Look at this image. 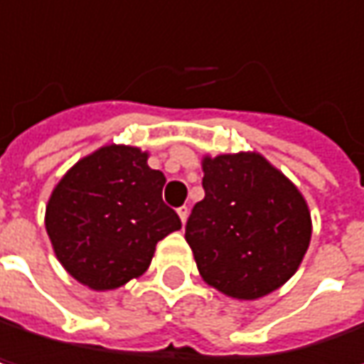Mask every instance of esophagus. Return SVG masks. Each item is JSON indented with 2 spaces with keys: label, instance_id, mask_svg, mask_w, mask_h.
<instances>
[{
  "label": "esophagus",
  "instance_id": "obj_1",
  "mask_svg": "<svg viewBox=\"0 0 364 364\" xmlns=\"http://www.w3.org/2000/svg\"><path fill=\"white\" fill-rule=\"evenodd\" d=\"M177 213H179L181 221L185 223V221H187V215H189V208H187V206H179V208H177Z\"/></svg>",
  "mask_w": 364,
  "mask_h": 364
}]
</instances>
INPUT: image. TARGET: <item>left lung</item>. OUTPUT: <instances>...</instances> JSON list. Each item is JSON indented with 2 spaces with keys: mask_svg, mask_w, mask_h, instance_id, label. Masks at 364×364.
<instances>
[{
  "mask_svg": "<svg viewBox=\"0 0 364 364\" xmlns=\"http://www.w3.org/2000/svg\"><path fill=\"white\" fill-rule=\"evenodd\" d=\"M202 171L204 200L185 225L202 280L245 301L280 289L310 247L306 198L255 151L204 156Z\"/></svg>",
  "mask_w": 364,
  "mask_h": 364,
  "instance_id": "obj_1",
  "label": "left lung"
}]
</instances>
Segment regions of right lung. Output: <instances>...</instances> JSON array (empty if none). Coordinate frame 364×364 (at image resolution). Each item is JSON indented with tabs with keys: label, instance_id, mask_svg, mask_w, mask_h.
Masks as SVG:
<instances>
[{
	"label": "right lung",
	"instance_id": "1",
	"mask_svg": "<svg viewBox=\"0 0 364 364\" xmlns=\"http://www.w3.org/2000/svg\"><path fill=\"white\" fill-rule=\"evenodd\" d=\"M149 154L105 145L73 164L46 204V232L60 265L84 287L111 291L147 272L156 245L181 230L164 204L166 177Z\"/></svg>",
	"mask_w": 364,
	"mask_h": 364
}]
</instances>
